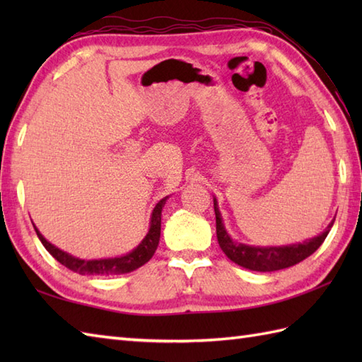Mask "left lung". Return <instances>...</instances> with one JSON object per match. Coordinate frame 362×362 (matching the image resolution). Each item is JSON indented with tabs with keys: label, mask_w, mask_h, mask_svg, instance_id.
Listing matches in <instances>:
<instances>
[{
	"label": "left lung",
	"mask_w": 362,
	"mask_h": 362,
	"mask_svg": "<svg viewBox=\"0 0 362 362\" xmlns=\"http://www.w3.org/2000/svg\"><path fill=\"white\" fill-rule=\"evenodd\" d=\"M214 214H216V236L222 252H224L233 263L258 272H274L280 271V269H286L298 264L300 261L308 258L320 247L322 243L325 241L327 235L329 233V228L333 227L332 222L324 233L302 244L284 245V247H252V245L233 243L230 240V236L227 235L224 228V224H222L216 199H214Z\"/></svg>",
	"instance_id": "8db88e82"
}]
</instances>
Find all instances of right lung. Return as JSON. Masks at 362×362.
I'll list each match as a JSON object with an SVG mask.
<instances>
[{
	"label": "right lung",
	"instance_id": "add662e5",
	"mask_svg": "<svg viewBox=\"0 0 362 362\" xmlns=\"http://www.w3.org/2000/svg\"><path fill=\"white\" fill-rule=\"evenodd\" d=\"M166 197L161 199V201L156 205V209L152 211L151 218V228L149 233L146 235L141 244L138 245L135 250L124 257L119 258H107V259H79L71 255H68L66 252L57 249L56 245L49 244L45 238L40 235V232L35 228L38 240L42 241L45 249L48 250L51 255L56 258L60 264L70 269L73 272H78L81 275H119V274H127L132 272L135 269L141 267L143 264L148 263L152 258L153 253H156L160 241V230H161V209L165 206Z\"/></svg>",
	"mask_w": 362,
	"mask_h": 362
}]
</instances>
